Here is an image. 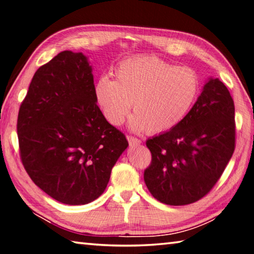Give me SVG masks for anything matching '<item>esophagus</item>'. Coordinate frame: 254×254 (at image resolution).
Wrapping results in <instances>:
<instances>
[{
    "label": "esophagus",
    "mask_w": 254,
    "mask_h": 254,
    "mask_svg": "<svg viewBox=\"0 0 254 254\" xmlns=\"http://www.w3.org/2000/svg\"><path fill=\"white\" fill-rule=\"evenodd\" d=\"M127 139L128 141V143H130V145H139V144H141V140L136 139V137H134V136H127Z\"/></svg>",
    "instance_id": "esophagus-1"
}]
</instances>
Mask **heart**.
Listing matches in <instances>:
<instances>
[{"mask_svg": "<svg viewBox=\"0 0 254 254\" xmlns=\"http://www.w3.org/2000/svg\"><path fill=\"white\" fill-rule=\"evenodd\" d=\"M115 81L101 76L94 96L104 118L119 127L130 111L128 127L135 132L169 131L190 111L200 91L196 72L177 66L155 55L127 59L114 71Z\"/></svg>", "mask_w": 254, "mask_h": 254, "instance_id": "b5f03b06", "label": "heart"}]
</instances>
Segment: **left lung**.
<instances>
[{"label": "left lung", "mask_w": 254, "mask_h": 254, "mask_svg": "<svg viewBox=\"0 0 254 254\" xmlns=\"http://www.w3.org/2000/svg\"><path fill=\"white\" fill-rule=\"evenodd\" d=\"M152 162L144 182L156 200L186 205L210 192L236 147L234 102L219 79L205 82L177 127L146 141Z\"/></svg>", "instance_id": "1"}]
</instances>
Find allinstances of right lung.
<instances>
[{
  "label": "right lung",
  "instance_id": "right-lung-1",
  "mask_svg": "<svg viewBox=\"0 0 254 254\" xmlns=\"http://www.w3.org/2000/svg\"><path fill=\"white\" fill-rule=\"evenodd\" d=\"M22 163L54 200L80 205L102 194L128 143L96 104L87 57L63 51L32 79L17 117Z\"/></svg>",
  "mask_w": 254,
  "mask_h": 254
}]
</instances>
